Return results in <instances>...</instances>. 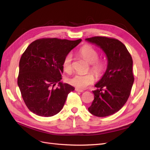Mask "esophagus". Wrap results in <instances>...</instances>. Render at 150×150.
Returning a JSON list of instances; mask_svg holds the SVG:
<instances>
[{
  "mask_svg": "<svg viewBox=\"0 0 150 150\" xmlns=\"http://www.w3.org/2000/svg\"><path fill=\"white\" fill-rule=\"evenodd\" d=\"M75 91L77 92H83L84 91V90H81V89H78V88H75Z\"/></svg>",
  "mask_w": 150,
  "mask_h": 150,
  "instance_id": "esophagus-1",
  "label": "esophagus"
}]
</instances>
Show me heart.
<instances>
[{
  "instance_id": "obj_1",
  "label": "heart",
  "mask_w": 150,
  "mask_h": 150,
  "mask_svg": "<svg viewBox=\"0 0 150 150\" xmlns=\"http://www.w3.org/2000/svg\"><path fill=\"white\" fill-rule=\"evenodd\" d=\"M81 57L90 63V70L97 77H100L106 71V64L103 60L98 59L99 53L98 51L90 45L82 46L79 50ZM62 68L66 73H71L73 70V57L71 53L65 56L62 61ZM95 81L93 75L88 73L85 75L77 74L68 79L69 84L78 89H84L92 84Z\"/></svg>"
}]
</instances>
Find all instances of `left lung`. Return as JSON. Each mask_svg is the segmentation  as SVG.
<instances>
[{"instance_id": "8db88e82", "label": "left lung", "mask_w": 150, "mask_h": 150, "mask_svg": "<svg viewBox=\"0 0 150 150\" xmlns=\"http://www.w3.org/2000/svg\"><path fill=\"white\" fill-rule=\"evenodd\" d=\"M96 44L106 53V71L95 86L94 100L88 111L93 115L104 117L119 111L128 100L134 82L133 60L125 45L120 40L107 37L86 39Z\"/></svg>"}]
</instances>
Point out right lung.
<instances>
[{"label":"right lung","instance_id":"right-lung-1","mask_svg":"<svg viewBox=\"0 0 150 150\" xmlns=\"http://www.w3.org/2000/svg\"><path fill=\"white\" fill-rule=\"evenodd\" d=\"M81 39L43 38L31 42L19 62L17 84L22 98L31 112L52 117L60 112L68 95L75 90L60 82L62 61ZM57 83L58 86L54 88Z\"/></svg>","mask_w":150,"mask_h":150}]
</instances>
